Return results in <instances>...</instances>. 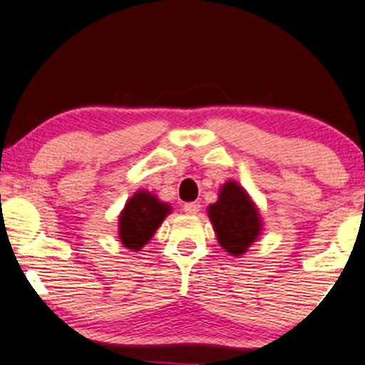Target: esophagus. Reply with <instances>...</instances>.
<instances>
[{
  "instance_id": "esophagus-1",
  "label": "esophagus",
  "mask_w": 365,
  "mask_h": 365,
  "mask_svg": "<svg viewBox=\"0 0 365 365\" xmlns=\"http://www.w3.org/2000/svg\"><path fill=\"white\" fill-rule=\"evenodd\" d=\"M182 210L186 214L194 215V214H197L199 210H200V204L199 202H186V204L182 205Z\"/></svg>"
}]
</instances>
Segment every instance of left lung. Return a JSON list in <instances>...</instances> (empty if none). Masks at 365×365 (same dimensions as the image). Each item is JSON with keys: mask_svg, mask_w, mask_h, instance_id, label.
<instances>
[{"mask_svg": "<svg viewBox=\"0 0 365 365\" xmlns=\"http://www.w3.org/2000/svg\"><path fill=\"white\" fill-rule=\"evenodd\" d=\"M209 219L217 234L220 247L230 255H242L247 252L262 230L255 205L244 189L234 181L224 184L217 202L209 205Z\"/></svg>", "mask_w": 365, "mask_h": 365, "instance_id": "1", "label": "left lung"}]
</instances>
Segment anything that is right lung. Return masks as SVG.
I'll return each mask as SVG.
<instances>
[{
  "label": "right lung",
  "instance_id": "1",
  "mask_svg": "<svg viewBox=\"0 0 365 365\" xmlns=\"http://www.w3.org/2000/svg\"><path fill=\"white\" fill-rule=\"evenodd\" d=\"M168 214L170 205L146 191L136 192L121 210L118 234L121 244L130 250H140L155 235Z\"/></svg>",
  "mask_w": 365,
  "mask_h": 365
}]
</instances>
